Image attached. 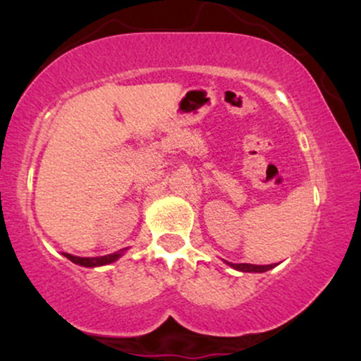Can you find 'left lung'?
I'll use <instances>...</instances> for the list:
<instances>
[{"label": "left lung", "instance_id": "obj_1", "mask_svg": "<svg viewBox=\"0 0 361 361\" xmlns=\"http://www.w3.org/2000/svg\"><path fill=\"white\" fill-rule=\"evenodd\" d=\"M234 270L239 271H255V273H263L273 268V264H250V263H229Z\"/></svg>", "mask_w": 361, "mask_h": 361}]
</instances>
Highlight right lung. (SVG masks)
<instances>
[{
    "label": "right lung",
    "mask_w": 361,
    "mask_h": 361,
    "mask_svg": "<svg viewBox=\"0 0 361 361\" xmlns=\"http://www.w3.org/2000/svg\"><path fill=\"white\" fill-rule=\"evenodd\" d=\"M126 250H120L117 252H114V255H106V256H100V258H80V256H73V255H68V252H64V256L68 259H71L73 263L76 264H81V267H102V264H109L111 261H115L117 258L122 256V252Z\"/></svg>",
    "instance_id": "obj_1"
}]
</instances>
